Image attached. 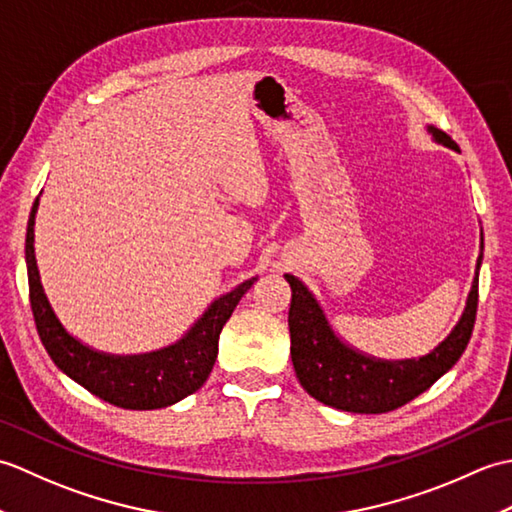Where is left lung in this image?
Wrapping results in <instances>:
<instances>
[{"instance_id":"8db88e82","label":"left lung","mask_w":512,"mask_h":512,"mask_svg":"<svg viewBox=\"0 0 512 512\" xmlns=\"http://www.w3.org/2000/svg\"><path fill=\"white\" fill-rule=\"evenodd\" d=\"M427 132L436 143L458 149L451 136L440 129L429 125ZM480 248L484 250V237ZM482 250L477 257L475 277L460 321L436 350L420 358H407V361H383V358L354 350L332 330L328 317L308 286L295 275H286L292 288L288 312L290 356L301 387L323 405L352 413L394 411L427 391L458 363L469 345L477 312Z\"/></svg>"}]
</instances>
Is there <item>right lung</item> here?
<instances>
[{
    "label": "right lung",
    "instance_id": "add662e5",
    "mask_svg": "<svg viewBox=\"0 0 512 512\" xmlns=\"http://www.w3.org/2000/svg\"><path fill=\"white\" fill-rule=\"evenodd\" d=\"M39 198L32 204L26 231V268L30 306L39 339L65 376L123 409H160L187 398L209 378L217 358V341L224 323L257 277L246 279L226 295L217 297L187 334L167 347L145 354H107L81 343L63 328L43 292L35 259V215Z\"/></svg>",
    "mask_w": 512,
    "mask_h": 512
}]
</instances>
